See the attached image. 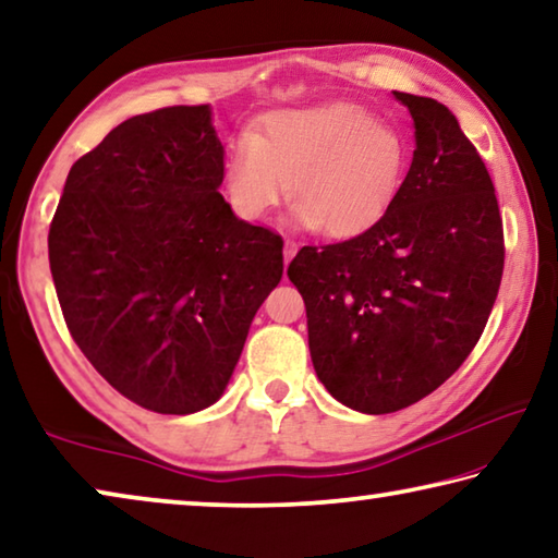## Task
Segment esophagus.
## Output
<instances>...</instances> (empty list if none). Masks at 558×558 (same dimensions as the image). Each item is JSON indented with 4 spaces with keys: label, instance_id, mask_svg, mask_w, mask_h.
<instances>
[{
    "label": "esophagus",
    "instance_id": "obj_1",
    "mask_svg": "<svg viewBox=\"0 0 558 558\" xmlns=\"http://www.w3.org/2000/svg\"><path fill=\"white\" fill-rule=\"evenodd\" d=\"M295 253H298V243H295V241H286V253H282V260H286V268H288V263L293 260Z\"/></svg>",
    "mask_w": 558,
    "mask_h": 558
}]
</instances>
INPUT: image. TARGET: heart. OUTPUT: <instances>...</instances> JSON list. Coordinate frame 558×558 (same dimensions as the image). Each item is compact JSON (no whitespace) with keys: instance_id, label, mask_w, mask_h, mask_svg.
<instances>
[{"instance_id":"obj_1","label":"heart","mask_w":558,"mask_h":558,"mask_svg":"<svg viewBox=\"0 0 558 558\" xmlns=\"http://www.w3.org/2000/svg\"><path fill=\"white\" fill-rule=\"evenodd\" d=\"M407 138L362 106L327 101L280 109L233 144L226 189L238 216L258 220L288 191L293 223L330 238L375 226L402 189Z\"/></svg>"}]
</instances>
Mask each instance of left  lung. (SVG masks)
<instances>
[{"label": "left lung", "mask_w": 558, "mask_h": 558, "mask_svg": "<svg viewBox=\"0 0 558 558\" xmlns=\"http://www.w3.org/2000/svg\"><path fill=\"white\" fill-rule=\"evenodd\" d=\"M414 121V154L385 216L344 243L305 245L288 278L305 300L317 379L365 414L420 402L480 340L504 270L489 171L454 113L392 92Z\"/></svg>", "instance_id": "8db88e82"}]
</instances>
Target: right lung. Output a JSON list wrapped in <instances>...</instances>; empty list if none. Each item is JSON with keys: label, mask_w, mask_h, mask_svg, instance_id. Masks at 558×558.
I'll list each match as a JSON object with an SVG mask.
<instances>
[{"label": "right lung", "mask_w": 558, "mask_h": 558, "mask_svg": "<svg viewBox=\"0 0 558 558\" xmlns=\"http://www.w3.org/2000/svg\"><path fill=\"white\" fill-rule=\"evenodd\" d=\"M226 148L203 106L126 119L66 175L49 265L74 342L161 414L220 400L282 278V238L220 196Z\"/></svg>", "instance_id": "right-lung-1"}]
</instances>
